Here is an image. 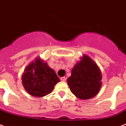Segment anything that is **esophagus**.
<instances>
[{
	"label": "esophagus",
	"instance_id": "34e87169",
	"mask_svg": "<svg viewBox=\"0 0 126 126\" xmlns=\"http://www.w3.org/2000/svg\"><path fill=\"white\" fill-rule=\"evenodd\" d=\"M61 80L62 81V82H65L66 80V78L65 77H61Z\"/></svg>",
	"mask_w": 126,
	"mask_h": 126
}]
</instances>
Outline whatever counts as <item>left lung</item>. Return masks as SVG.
I'll return each mask as SVG.
<instances>
[{
    "mask_svg": "<svg viewBox=\"0 0 126 126\" xmlns=\"http://www.w3.org/2000/svg\"><path fill=\"white\" fill-rule=\"evenodd\" d=\"M101 80V71L97 64L90 57L84 55L73 68L67 82L73 94L80 99L87 100L98 94Z\"/></svg>",
    "mask_w": 126,
    "mask_h": 126,
    "instance_id": "obj_1",
    "label": "left lung"
}]
</instances>
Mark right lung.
I'll list each match as a JSON object with an SVG mask.
<instances>
[{
  "instance_id": "right-lung-1",
  "label": "right lung",
  "mask_w": 126,
  "mask_h": 126,
  "mask_svg": "<svg viewBox=\"0 0 126 126\" xmlns=\"http://www.w3.org/2000/svg\"><path fill=\"white\" fill-rule=\"evenodd\" d=\"M22 84L28 93L36 97L46 96L60 82L55 71L40 57L30 63L22 76Z\"/></svg>"
}]
</instances>
